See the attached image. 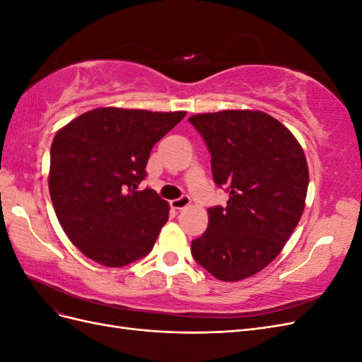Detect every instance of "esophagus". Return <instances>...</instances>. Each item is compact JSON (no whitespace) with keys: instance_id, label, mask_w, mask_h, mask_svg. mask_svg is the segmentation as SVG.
I'll return each mask as SVG.
<instances>
[{"instance_id":"esophagus-1","label":"esophagus","mask_w":362,"mask_h":362,"mask_svg":"<svg viewBox=\"0 0 362 362\" xmlns=\"http://www.w3.org/2000/svg\"><path fill=\"white\" fill-rule=\"evenodd\" d=\"M190 201L192 199H190L189 194H182L181 198H177V199L170 201V205H172V208H175V210H181V208L187 206L190 204Z\"/></svg>"}]
</instances>
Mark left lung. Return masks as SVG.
Listing matches in <instances>:
<instances>
[{"label": "left lung", "mask_w": 362, "mask_h": 362, "mask_svg": "<svg viewBox=\"0 0 362 362\" xmlns=\"http://www.w3.org/2000/svg\"><path fill=\"white\" fill-rule=\"evenodd\" d=\"M189 122L210 151L216 185L229 193L226 206L208 208L192 255L217 279H245L279 255L300 221L310 181L303 149L262 112L204 113Z\"/></svg>", "instance_id": "1"}]
</instances>
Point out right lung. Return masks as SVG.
I'll return each instance as SVG.
<instances>
[{
    "mask_svg": "<svg viewBox=\"0 0 362 362\" xmlns=\"http://www.w3.org/2000/svg\"><path fill=\"white\" fill-rule=\"evenodd\" d=\"M185 112L95 108L56 134L49 194L59 222L83 254L105 267L148 255L169 217V204L146 178L151 149Z\"/></svg>",
    "mask_w": 362,
    "mask_h": 362,
    "instance_id": "add662e5",
    "label": "right lung"
}]
</instances>
